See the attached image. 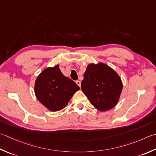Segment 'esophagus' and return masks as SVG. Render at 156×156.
Returning <instances> with one entry per match:
<instances>
[{"label": "esophagus", "mask_w": 156, "mask_h": 156, "mask_svg": "<svg viewBox=\"0 0 156 156\" xmlns=\"http://www.w3.org/2000/svg\"><path fill=\"white\" fill-rule=\"evenodd\" d=\"M76 83L77 84L79 87H80V86H81V82H80V80H76Z\"/></svg>", "instance_id": "esophagus-1"}]
</instances>
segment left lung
I'll return each instance as SVG.
<instances>
[{
    "instance_id": "left-lung-1",
    "label": "left lung",
    "mask_w": 156,
    "mask_h": 156,
    "mask_svg": "<svg viewBox=\"0 0 156 156\" xmlns=\"http://www.w3.org/2000/svg\"><path fill=\"white\" fill-rule=\"evenodd\" d=\"M120 76L105 63H90L84 74L81 88L91 104L101 112L117 105L122 90Z\"/></svg>"
}]
</instances>
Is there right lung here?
<instances>
[{"instance_id":"obj_1","label":"right lung","mask_w":156,"mask_h":156,"mask_svg":"<svg viewBox=\"0 0 156 156\" xmlns=\"http://www.w3.org/2000/svg\"><path fill=\"white\" fill-rule=\"evenodd\" d=\"M79 89L74 81L62 74L59 65L44 69L36 78L34 87L36 98L52 112L65 108Z\"/></svg>"}]
</instances>
